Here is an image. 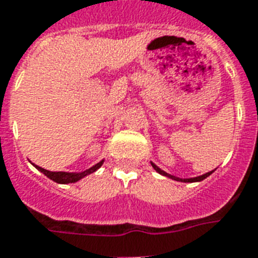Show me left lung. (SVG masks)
<instances>
[{
    "instance_id": "8db88e82",
    "label": "left lung",
    "mask_w": 258,
    "mask_h": 258,
    "mask_svg": "<svg viewBox=\"0 0 258 258\" xmlns=\"http://www.w3.org/2000/svg\"><path fill=\"white\" fill-rule=\"evenodd\" d=\"M151 164H152V167L155 168V171L160 173V175H163V176L169 177V179H172V180L183 181V183H194V181L205 180L206 177L210 176L211 173L214 172V171H210V172H206V173H203V175H201V176H197V177H177V176H173V175H171V173H167V172H165V171H163V169H161V168H159V167H157V165L155 164V163H152V161H151Z\"/></svg>"
}]
</instances>
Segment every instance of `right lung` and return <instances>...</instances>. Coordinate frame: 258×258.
<instances>
[{
  "mask_svg": "<svg viewBox=\"0 0 258 258\" xmlns=\"http://www.w3.org/2000/svg\"><path fill=\"white\" fill-rule=\"evenodd\" d=\"M103 161L105 160H101L99 163H97L95 165H93L91 168L86 169V171H82V172H63V171H60V172H53V171H48V169L41 168V167H39V165H35V164L33 165H35L36 168L39 169L40 172L44 173V175H45L47 177H49L51 180L56 181V183H59V184H69V183H75V181H79L85 176L90 175V173L95 172L97 169L101 168V165L103 164Z\"/></svg>",
  "mask_w": 258,
  "mask_h": 258,
  "instance_id": "obj_1",
  "label": "right lung"
}]
</instances>
